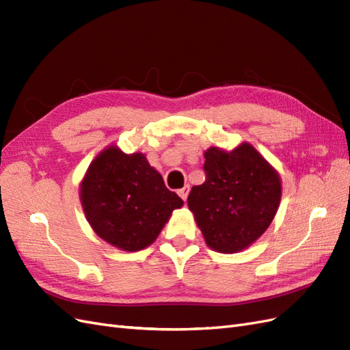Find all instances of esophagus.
Masks as SVG:
<instances>
[{
	"label": "esophagus",
	"instance_id": "obj_1",
	"mask_svg": "<svg viewBox=\"0 0 350 350\" xmlns=\"http://www.w3.org/2000/svg\"><path fill=\"white\" fill-rule=\"evenodd\" d=\"M189 192H191V186H189V185H185L182 189H178V191H177L178 196H180L183 201H186V199H187Z\"/></svg>",
	"mask_w": 350,
	"mask_h": 350
}]
</instances>
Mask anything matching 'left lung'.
I'll return each instance as SVG.
<instances>
[{
  "instance_id": "1",
  "label": "left lung",
  "mask_w": 350,
  "mask_h": 350,
  "mask_svg": "<svg viewBox=\"0 0 350 350\" xmlns=\"http://www.w3.org/2000/svg\"><path fill=\"white\" fill-rule=\"evenodd\" d=\"M205 182L193 186L187 206L206 245L221 254L251 246L271 224L282 199V180L256 149L242 144L205 154Z\"/></svg>"
}]
</instances>
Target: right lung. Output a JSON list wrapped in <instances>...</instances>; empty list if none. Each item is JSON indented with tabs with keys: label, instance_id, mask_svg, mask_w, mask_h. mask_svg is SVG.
<instances>
[{
	"label": "right lung",
	"instance_id": "right-lung-1",
	"mask_svg": "<svg viewBox=\"0 0 350 350\" xmlns=\"http://www.w3.org/2000/svg\"><path fill=\"white\" fill-rule=\"evenodd\" d=\"M81 202L94 232L127 252L154 243L172 213L183 205L144 154H124L116 145L89 165Z\"/></svg>",
	"mask_w": 350,
	"mask_h": 350
}]
</instances>
